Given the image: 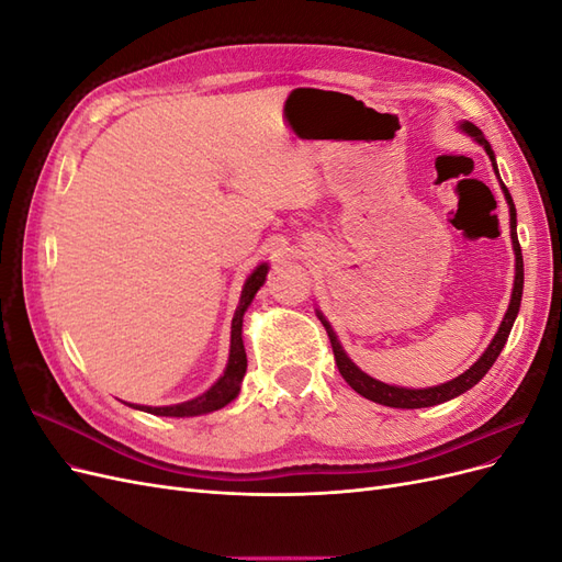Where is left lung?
I'll use <instances>...</instances> for the list:
<instances>
[{
  "instance_id": "1",
  "label": "left lung",
  "mask_w": 562,
  "mask_h": 562,
  "mask_svg": "<svg viewBox=\"0 0 562 562\" xmlns=\"http://www.w3.org/2000/svg\"><path fill=\"white\" fill-rule=\"evenodd\" d=\"M462 128L471 135V138L483 145L487 157L492 161V166H495L497 171V161H495V151H492L490 143L485 140V135L481 133L479 126H473L471 122H464ZM499 176V171H497ZM502 192H504V199L508 203V215H512V244H514V252H516V279H514V293H512V302H508V310L502 318V326L497 330V335L492 337V342L487 345V349L483 351V356L479 361H475L467 372H462V375L446 382V384H438V386H429V389H405V386H394V384H384L375 378L366 375V372L356 366L347 351L342 349V345H339V339L333 330L330 323L326 321V316H323L321 312L318 318L323 323V328H326L328 337H330V345H333V353H335V363H337V370L339 375L345 378V382L353 389L359 391V394L372 403H380V405H386V407H407V411H413V407H431V405H438V403H446L450 398H457L459 394H464V391H469L471 386L479 384L485 372L492 368V363L497 361V356L502 353L506 339H508V333H512L514 328V321L518 316V310H520V297H522V252H520V244H518V232H516V206H514V199L512 194H508L506 184L502 182Z\"/></svg>"
}]
</instances>
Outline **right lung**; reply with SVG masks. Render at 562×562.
<instances>
[{"instance_id": "1", "label": "right lung", "mask_w": 562, "mask_h": 562, "mask_svg": "<svg viewBox=\"0 0 562 562\" xmlns=\"http://www.w3.org/2000/svg\"><path fill=\"white\" fill-rule=\"evenodd\" d=\"M267 262L258 265L252 269V274L246 279L244 283V291H241V300H239V307L234 312L232 318V345H229V361L223 375L220 380L209 389L203 391L201 396L192 398V401H184L178 405H161V407H149V405H131V407H138V411H145L149 415H159V417H194V415H206L213 411H220V407H225L229 401H234L239 396L241 391V382L246 375V349H244V314L250 307V302L255 297V293L260 291V285L267 279Z\"/></svg>"}]
</instances>
